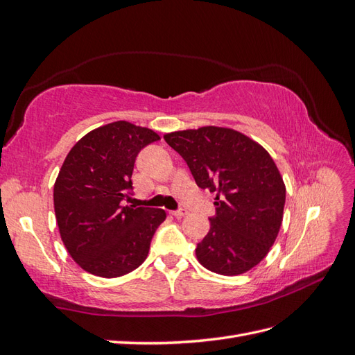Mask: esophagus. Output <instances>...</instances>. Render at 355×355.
Segmentation results:
<instances>
[{"instance_id":"esophagus-1","label":"esophagus","mask_w":355,"mask_h":355,"mask_svg":"<svg viewBox=\"0 0 355 355\" xmlns=\"http://www.w3.org/2000/svg\"><path fill=\"white\" fill-rule=\"evenodd\" d=\"M171 213H172V215H174L175 218H183V216L187 215V211L183 210V209H178V210H174V211H171Z\"/></svg>"}]
</instances>
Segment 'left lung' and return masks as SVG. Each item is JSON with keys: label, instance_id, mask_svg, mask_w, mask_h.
<instances>
[{"label": "left lung", "instance_id": "obj_1", "mask_svg": "<svg viewBox=\"0 0 355 355\" xmlns=\"http://www.w3.org/2000/svg\"><path fill=\"white\" fill-rule=\"evenodd\" d=\"M195 183L215 192L216 213L196 246L204 268L239 275L266 257L283 220L286 186L265 148L239 131L201 127L164 135Z\"/></svg>", "mask_w": 355, "mask_h": 355}]
</instances>
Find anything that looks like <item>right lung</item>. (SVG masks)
I'll return each mask as SVG.
<instances>
[{"instance_id": "obj_1", "label": "right lung", "mask_w": 355, "mask_h": 355, "mask_svg": "<svg viewBox=\"0 0 355 355\" xmlns=\"http://www.w3.org/2000/svg\"><path fill=\"white\" fill-rule=\"evenodd\" d=\"M160 140L125 121L92 130L72 146L54 184V210L71 257L90 274L114 278L145 261L162 209L123 205L133 195L137 154Z\"/></svg>"}]
</instances>
